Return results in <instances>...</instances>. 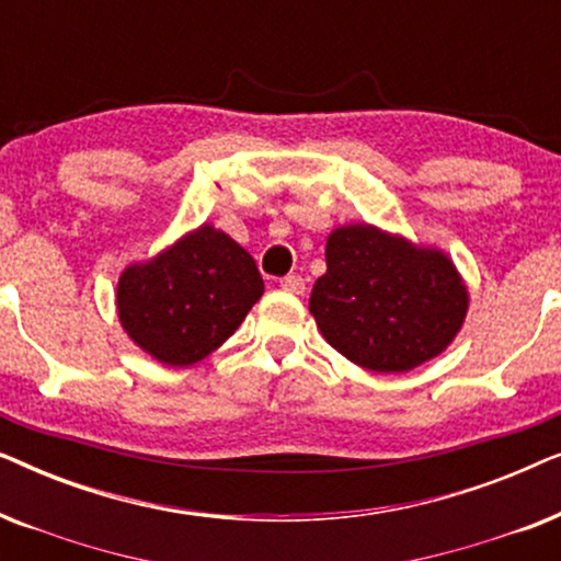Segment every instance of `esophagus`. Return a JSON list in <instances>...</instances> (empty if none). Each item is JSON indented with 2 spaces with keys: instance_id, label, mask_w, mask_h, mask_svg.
<instances>
[{
  "instance_id": "obj_1",
  "label": "esophagus",
  "mask_w": 561,
  "mask_h": 561,
  "mask_svg": "<svg viewBox=\"0 0 561 561\" xmlns=\"http://www.w3.org/2000/svg\"><path fill=\"white\" fill-rule=\"evenodd\" d=\"M280 288L288 290V294H294V296H301L306 290V283L301 275H286V278H280Z\"/></svg>"
}]
</instances>
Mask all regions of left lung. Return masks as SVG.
<instances>
[{
  "label": "left lung",
  "mask_w": 561,
  "mask_h": 561,
  "mask_svg": "<svg viewBox=\"0 0 561 561\" xmlns=\"http://www.w3.org/2000/svg\"><path fill=\"white\" fill-rule=\"evenodd\" d=\"M470 294L451 257L375 225L327 237L309 311L332 347L365 370L409 373L455 342Z\"/></svg>",
  "instance_id": "8db88e82"
}]
</instances>
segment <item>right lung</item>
<instances>
[{
	"label": "right lung",
	"mask_w": 561,
	"mask_h": 561,
	"mask_svg": "<svg viewBox=\"0 0 561 561\" xmlns=\"http://www.w3.org/2000/svg\"><path fill=\"white\" fill-rule=\"evenodd\" d=\"M263 290L250 252L214 225H202L122 271L117 317L152 359L188 367L234 334Z\"/></svg>",
	"instance_id": "right-lung-1"
}]
</instances>
